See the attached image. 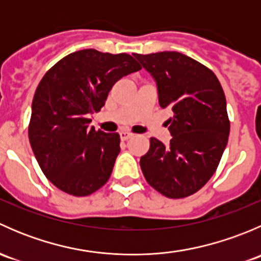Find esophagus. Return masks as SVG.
<instances>
[{
	"label": "esophagus",
	"instance_id": "obj_1",
	"mask_svg": "<svg viewBox=\"0 0 261 261\" xmlns=\"http://www.w3.org/2000/svg\"><path fill=\"white\" fill-rule=\"evenodd\" d=\"M120 138H121V140H122V141H126V140H128V139L133 138V134L126 133V131H122V133H120Z\"/></svg>",
	"mask_w": 261,
	"mask_h": 261
}]
</instances>
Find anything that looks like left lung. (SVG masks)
Returning a JSON list of instances; mask_svg holds the SVG:
<instances>
[{"mask_svg":"<svg viewBox=\"0 0 261 261\" xmlns=\"http://www.w3.org/2000/svg\"><path fill=\"white\" fill-rule=\"evenodd\" d=\"M156 83L162 109L170 107L172 139H150L140 159L147 183L169 198L196 193L216 172L230 134L226 98L212 70L178 51L134 54Z\"/></svg>","mask_w":261,"mask_h":261,"instance_id":"1","label":"left lung"}]
</instances>
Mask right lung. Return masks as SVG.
<instances>
[{
	"instance_id": "obj_1",
	"label": "right lung",
	"mask_w": 261,
	"mask_h": 261,
	"mask_svg": "<svg viewBox=\"0 0 261 261\" xmlns=\"http://www.w3.org/2000/svg\"><path fill=\"white\" fill-rule=\"evenodd\" d=\"M140 69L128 54L84 49L60 59L40 81L29 140L45 177L60 191L84 197L109 180L120 136L96 131L88 116L101 110L116 82Z\"/></svg>"
}]
</instances>
